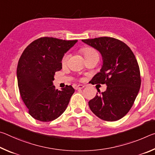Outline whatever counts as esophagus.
Wrapping results in <instances>:
<instances>
[{
    "mask_svg": "<svg viewBox=\"0 0 155 155\" xmlns=\"http://www.w3.org/2000/svg\"><path fill=\"white\" fill-rule=\"evenodd\" d=\"M84 87H85V85H77L74 86V88L76 90H78V89H83Z\"/></svg>",
    "mask_w": 155,
    "mask_h": 155,
    "instance_id": "34e87169",
    "label": "esophagus"
}]
</instances>
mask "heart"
<instances>
[{"label": "heart", "mask_w": 155, "mask_h": 155, "mask_svg": "<svg viewBox=\"0 0 155 155\" xmlns=\"http://www.w3.org/2000/svg\"><path fill=\"white\" fill-rule=\"evenodd\" d=\"M81 51H82L84 57H85V58L86 57L91 55V54H95L97 53V52L92 48H90V47H85V48H83L81 50ZM69 54H65L64 57H62V59H61V64L63 65H65L68 63V59H69Z\"/></svg>", "instance_id": "1"}]
</instances>
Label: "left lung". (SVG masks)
<instances>
[{
	"label": "left lung",
	"instance_id": "obj_1",
	"mask_svg": "<svg viewBox=\"0 0 155 155\" xmlns=\"http://www.w3.org/2000/svg\"><path fill=\"white\" fill-rule=\"evenodd\" d=\"M82 41L102 54L103 66L92 80L94 83L107 86L101 95L97 93L89 101V107L97 117L105 121L121 119L132 107L141 86L140 67L135 54L127 44L114 38Z\"/></svg>",
	"mask_w": 155,
	"mask_h": 155
}]
</instances>
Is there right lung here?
I'll list each match as a JSON object with an SVG mask.
<instances>
[{"mask_svg": "<svg viewBox=\"0 0 155 155\" xmlns=\"http://www.w3.org/2000/svg\"><path fill=\"white\" fill-rule=\"evenodd\" d=\"M77 42L43 37L23 51L17 67L18 85L28 114L35 120L52 121L66 109L74 89L67 85L55 90L52 81L61 70L62 57Z\"/></svg>", "mask_w": 155, "mask_h": 155, "instance_id": "add662e5", "label": "right lung"}]
</instances>
